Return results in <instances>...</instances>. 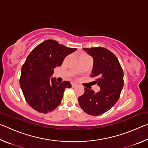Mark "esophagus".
<instances>
[{
	"label": "esophagus",
	"instance_id": "obj_1",
	"mask_svg": "<svg viewBox=\"0 0 148 148\" xmlns=\"http://www.w3.org/2000/svg\"><path fill=\"white\" fill-rule=\"evenodd\" d=\"M71 86H72V87H76V86H77V85H76V84L72 83V84H71Z\"/></svg>",
	"mask_w": 148,
	"mask_h": 148
}]
</instances>
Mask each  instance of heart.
<instances>
[{"mask_svg": "<svg viewBox=\"0 0 148 148\" xmlns=\"http://www.w3.org/2000/svg\"><path fill=\"white\" fill-rule=\"evenodd\" d=\"M86 55H82V56H86Z\"/></svg>", "mask_w": 148, "mask_h": 148, "instance_id": "1", "label": "heart"}]
</instances>
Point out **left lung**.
<instances>
[{
    "instance_id": "1",
    "label": "left lung",
    "mask_w": 148,
    "mask_h": 148,
    "mask_svg": "<svg viewBox=\"0 0 148 148\" xmlns=\"http://www.w3.org/2000/svg\"><path fill=\"white\" fill-rule=\"evenodd\" d=\"M93 58L91 77L101 91L95 92L85 87L78 102L82 110L91 116H99L108 111L118 101L123 87V71L116 56L102 47L84 48Z\"/></svg>"
}]
</instances>
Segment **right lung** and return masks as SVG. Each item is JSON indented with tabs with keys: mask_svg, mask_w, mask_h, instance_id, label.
Returning <instances> with one entry per match:
<instances>
[{
	"mask_svg": "<svg viewBox=\"0 0 148 148\" xmlns=\"http://www.w3.org/2000/svg\"><path fill=\"white\" fill-rule=\"evenodd\" d=\"M76 48L68 47L53 40H46L38 45L27 57L21 68L20 87L27 103L40 113L51 112L61 103L69 82L61 83L50 77L53 70L62 64L68 55Z\"/></svg>",
	"mask_w": 148,
	"mask_h": 148,
	"instance_id": "right-lung-1",
	"label": "right lung"
}]
</instances>
